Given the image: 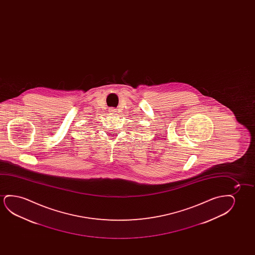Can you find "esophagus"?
I'll list each match as a JSON object with an SVG mask.
<instances>
[{"mask_svg":"<svg viewBox=\"0 0 255 255\" xmlns=\"http://www.w3.org/2000/svg\"><path fill=\"white\" fill-rule=\"evenodd\" d=\"M117 112V111H116L115 108H113V107H112V108H110V112H111V113H114V112Z\"/></svg>","mask_w":255,"mask_h":255,"instance_id":"obj_1","label":"esophagus"}]
</instances>
